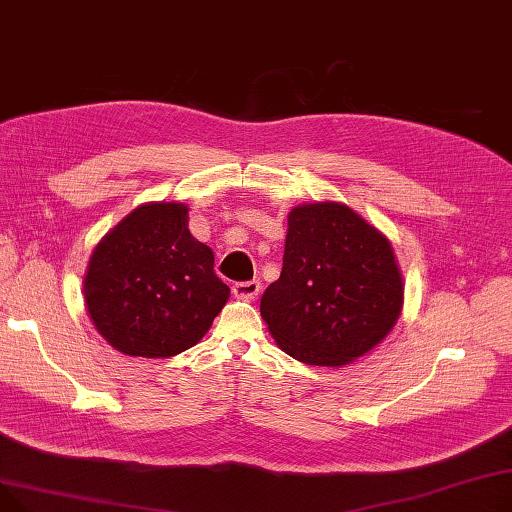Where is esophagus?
<instances>
[{
    "mask_svg": "<svg viewBox=\"0 0 512 512\" xmlns=\"http://www.w3.org/2000/svg\"><path fill=\"white\" fill-rule=\"evenodd\" d=\"M260 289H262L260 281H256V279L254 281H244V283H235L233 285V295L237 299H244V302H252V299L258 297Z\"/></svg>",
    "mask_w": 512,
    "mask_h": 512,
    "instance_id": "obj_1",
    "label": "esophagus"
}]
</instances>
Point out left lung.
I'll return each mask as SVG.
<instances>
[{"mask_svg": "<svg viewBox=\"0 0 512 512\" xmlns=\"http://www.w3.org/2000/svg\"><path fill=\"white\" fill-rule=\"evenodd\" d=\"M403 295L382 231L343 202H306L289 210L283 270L264 291L260 314L287 355L337 370L386 339Z\"/></svg>", "mask_w": 512, "mask_h": 512, "instance_id": "1", "label": "left lung"}]
</instances>
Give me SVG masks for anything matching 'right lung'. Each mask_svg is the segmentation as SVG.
I'll use <instances>...</instances> for the list:
<instances>
[{
    "instance_id": "right-lung-1",
    "label": "right lung",
    "mask_w": 512,
    "mask_h": 512,
    "mask_svg": "<svg viewBox=\"0 0 512 512\" xmlns=\"http://www.w3.org/2000/svg\"><path fill=\"white\" fill-rule=\"evenodd\" d=\"M188 204L136 206L90 254L84 304L119 353L161 359L194 347L229 299L215 254L188 229Z\"/></svg>"
}]
</instances>
